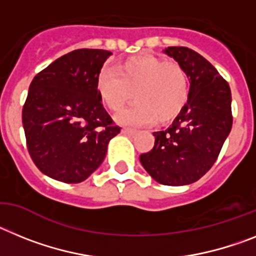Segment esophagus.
<instances>
[{
  "label": "esophagus",
  "mask_w": 256,
  "mask_h": 256,
  "mask_svg": "<svg viewBox=\"0 0 256 256\" xmlns=\"http://www.w3.org/2000/svg\"><path fill=\"white\" fill-rule=\"evenodd\" d=\"M121 132H122V134H124V135H128V136H131V135H135V134H136V131L132 130V128H122Z\"/></svg>",
  "instance_id": "obj_1"
}]
</instances>
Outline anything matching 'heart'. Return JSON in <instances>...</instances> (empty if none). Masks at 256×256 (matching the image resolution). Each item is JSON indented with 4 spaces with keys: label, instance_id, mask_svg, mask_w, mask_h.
<instances>
[{
    "label": "heart",
    "instance_id": "obj_1",
    "mask_svg": "<svg viewBox=\"0 0 256 256\" xmlns=\"http://www.w3.org/2000/svg\"><path fill=\"white\" fill-rule=\"evenodd\" d=\"M96 91L110 110L132 106L116 116L124 126H146L170 122L180 114L190 96V82L183 66L152 55L128 58L114 70H103Z\"/></svg>",
    "mask_w": 256,
    "mask_h": 256
}]
</instances>
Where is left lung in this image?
Here are the masks:
<instances>
[{
  "label": "left lung",
  "mask_w": 256,
  "mask_h": 256,
  "mask_svg": "<svg viewBox=\"0 0 256 256\" xmlns=\"http://www.w3.org/2000/svg\"><path fill=\"white\" fill-rule=\"evenodd\" d=\"M164 52L186 70L190 96L170 128L153 132L154 146L140 156V162L157 183L186 186L216 161L232 128V95L226 81L198 52L182 46Z\"/></svg>",
  "instance_id": "obj_1"
}]
</instances>
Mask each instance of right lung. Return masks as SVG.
<instances>
[{"instance_id": "1", "label": "right lung", "mask_w": 256, "mask_h": 256, "mask_svg": "<svg viewBox=\"0 0 256 256\" xmlns=\"http://www.w3.org/2000/svg\"><path fill=\"white\" fill-rule=\"evenodd\" d=\"M110 55L100 48L74 50L30 84L23 106L26 146L34 165L51 179L86 180L121 130L112 126L96 91L98 76Z\"/></svg>"}]
</instances>
